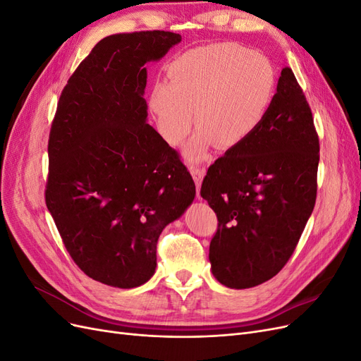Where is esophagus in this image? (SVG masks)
<instances>
[{
	"instance_id": "obj_1",
	"label": "esophagus",
	"mask_w": 361,
	"mask_h": 361,
	"mask_svg": "<svg viewBox=\"0 0 361 361\" xmlns=\"http://www.w3.org/2000/svg\"><path fill=\"white\" fill-rule=\"evenodd\" d=\"M190 171L192 174V179L195 182V187H197V191L200 190V185H202V180L204 178V173L206 170L203 167H197V166H191L190 167Z\"/></svg>"
}]
</instances>
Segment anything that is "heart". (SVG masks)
<instances>
[{
	"label": "heart",
	"mask_w": 361,
	"mask_h": 361,
	"mask_svg": "<svg viewBox=\"0 0 361 361\" xmlns=\"http://www.w3.org/2000/svg\"><path fill=\"white\" fill-rule=\"evenodd\" d=\"M274 93L276 72L267 57L236 43H212L170 61L167 82L150 89L149 111L170 146L188 137L194 111L200 129L185 157L202 161L215 143L223 149L245 143L264 123Z\"/></svg>",
	"instance_id": "heart-1"
}]
</instances>
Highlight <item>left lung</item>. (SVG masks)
Instances as JSON below:
<instances>
[{"label":"left lung","mask_w":361,"mask_h":361,"mask_svg":"<svg viewBox=\"0 0 361 361\" xmlns=\"http://www.w3.org/2000/svg\"><path fill=\"white\" fill-rule=\"evenodd\" d=\"M318 164L312 110L285 68L264 123L218 158L202 183L218 218L209 260L221 285L253 288L286 265L313 212Z\"/></svg>","instance_id":"left-lung-1"}]
</instances>
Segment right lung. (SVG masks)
<instances>
[{
  "instance_id": "add662e5",
  "label": "right lung",
  "mask_w": 361,
  "mask_h": 361,
  "mask_svg": "<svg viewBox=\"0 0 361 361\" xmlns=\"http://www.w3.org/2000/svg\"><path fill=\"white\" fill-rule=\"evenodd\" d=\"M182 40L171 31L97 42L64 87L51 125L45 202L85 276L130 289L157 268L162 228L192 203L190 171L147 120V61Z\"/></svg>"
}]
</instances>
